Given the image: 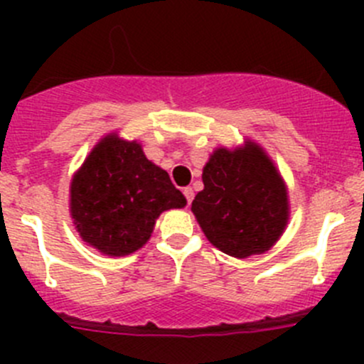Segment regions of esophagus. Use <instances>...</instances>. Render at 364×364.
<instances>
[{
	"mask_svg": "<svg viewBox=\"0 0 364 364\" xmlns=\"http://www.w3.org/2000/svg\"><path fill=\"white\" fill-rule=\"evenodd\" d=\"M183 193H185V197H186V203H192L193 200V190L190 188V186H186V188H183Z\"/></svg>",
	"mask_w": 364,
	"mask_h": 364,
	"instance_id": "34e87169",
	"label": "esophagus"
}]
</instances>
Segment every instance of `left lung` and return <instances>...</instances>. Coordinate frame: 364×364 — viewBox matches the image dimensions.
Here are the masks:
<instances>
[{"mask_svg": "<svg viewBox=\"0 0 364 364\" xmlns=\"http://www.w3.org/2000/svg\"><path fill=\"white\" fill-rule=\"evenodd\" d=\"M204 190L192 203L204 236L236 259L260 255L277 245L291 216L280 171L262 146L216 148L203 168Z\"/></svg>", "mask_w": 364, "mask_h": 364, "instance_id": "left-lung-1", "label": "left lung"}]
</instances>
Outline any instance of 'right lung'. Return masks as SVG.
I'll list each match as a JSON object with an SVG mask.
<instances>
[{"label": "right lung", "instance_id": "add662e5", "mask_svg": "<svg viewBox=\"0 0 364 364\" xmlns=\"http://www.w3.org/2000/svg\"><path fill=\"white\" fill-rule=\"evenodd\" d=\"M68 205L87 247L124 257L148 243L161 213L185 208L186 199L167 171L146 159L137 141L112 132L72 176Z\"/></svg>", "mask_w": 364, "mask_h": 364}]
</instances>
